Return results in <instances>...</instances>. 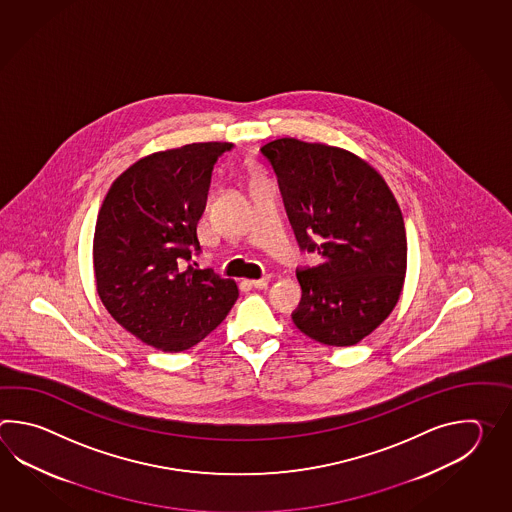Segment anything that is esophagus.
Segmentation results:
<instances>
[{
	"label": "esophagus",
	"mask_w": 512,
	"mask_h": 512,
	"mask_svg": "<svg viewBox=\"0 0 512 512\" xmlns=\"http://www.w3.org/2000/svg\"><path fill=\"white\" fill-rule=\"evenodd\" d=\"M271 282V276H263L260 280H252L251 285L254 289H267V285Z\"/></svg>",
	"instance_id": "esophagus-1"
}]
</instances>
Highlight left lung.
<instances>
[{
	"mask_svg": "<svg viewBox=\"0 0 512 512\" xmlns=\"http://www.w3.org/2000/svg\"><path fill=\"white\" fill-rule=\"evenodd\" d=\"M261 155L278 177L300 251L302 300L294 326L326 346H353L392 313L406 274L403 214L392 190L366 161L320 142L278 139Z\"/></svg>",
	"mask_w": 512,
	"mask_h": 512,
	"instance_id": "1",
	"label": "left lung"
}]
</instances>
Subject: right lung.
<instances>
[{"label":"right lung","instance_id":"right-lung-1","mask_svg":"<svg viewBox=\"0 0 512 512\" xmlns=\"http://www.w3.org/2000/svg\"><path fill=\"white\" fill-rule=\"evenodd\" d=\"M232 142H194L131 164L98 212L93 263L109 315L144 344L179 353L225 320L238 287L190 265L214 164Z\"/></svg>","mask_w":512,"mask_h":512}]
</instances>
